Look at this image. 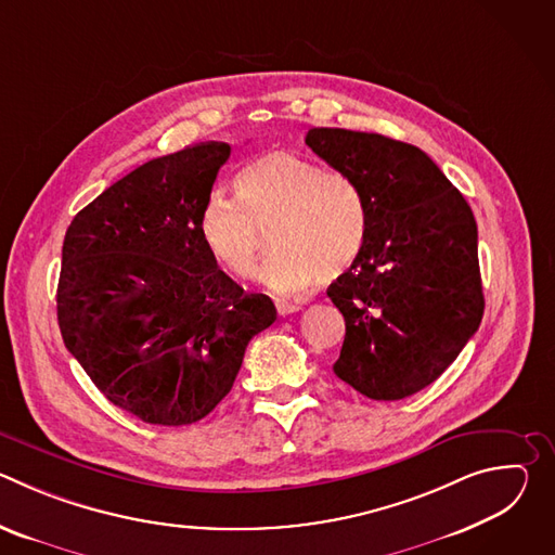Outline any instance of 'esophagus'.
<instances>
[{
    "label": "esophagus",
    "instance_id": "1",
    "mask_svg": "<svg viewBox=\"0 0 555 555\" xmlns=\"http://www.w3.org/2000/svg\"><path fill=\"white\" fill-rule=\"evenodd\" d=\"M300 309H302V305H298V302L276 300V311H279V315H289V313H296V311H300Z\"/></svg>",
    "mask_w": 555,
    "mask_h": 555
}]
</instances>
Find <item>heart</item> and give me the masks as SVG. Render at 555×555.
Segmentation results:
<instances>
[{
    "label": "heart",
    "mask_w": 555,
    "mask_h": 555,
    "mask_svg": "<svg viewBox=\"0 0 555 555\" xmlns=\"http://www.w3.org/2000/svg\"><path fill=\"white\" fill-rule=\"evenodd\" d=\"M236 199L215 193L199 210L197 232L210 261L236 281L257 270L272 232L276 257L259 272L274 294H296L321 276L336 281L364 253L369 202L343 171L272 149L234 178Z\"/></svg>",
    "instance_id": "obj_1"
}]
</instances>
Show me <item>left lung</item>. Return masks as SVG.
I'll return each mask as SVG.
<instances>
[{
  "mask_svg": "<svg viewBox=\"0 0 555 555\" xmlns=\"http://www.w3.org/2000/svg\"><path fill=\"white\" fill-rule=\"evenodd\" d=\"M305 144L362 186L371 217L364 253L327 289L347 327L334 373L371 400H404L481 325L477 221L413 144L332 127L309 129Z\"/></svg>",
  "mask_w": 555,
  "mask_h": 555,
  "instance_id": "obj_1",
  "label": "left lung"
}]
</instances>
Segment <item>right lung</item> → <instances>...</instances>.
Returning a JSON list of instances; mask_svg holds the SVG:
<instances>
[{"label": "right lung", "mask_w": 555, "mask_h": 555, "mask_svg": "<svg viewBox=\"0 0 555 555\" xmlns=\"http://www.w3.org/2000/svg\"><path fill=\"white\" fill-rule=\"evenodd\" d=\"M225 142L144 163L72 219L56 287L67 351L146 424L186 426L230 392L248 343L276 321L206 255L197 219Z\"/></svg>", "instance_id": "obj_1"}]
</instances>
